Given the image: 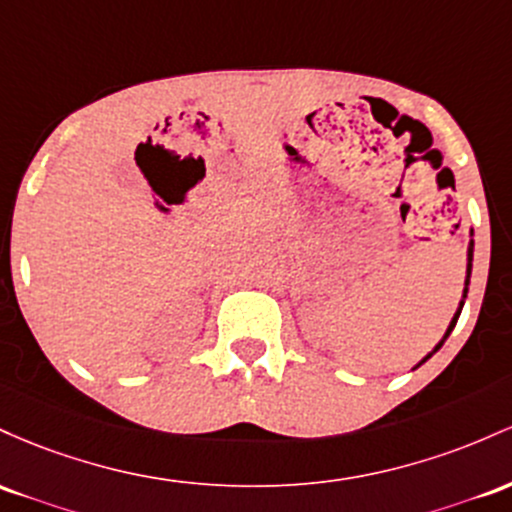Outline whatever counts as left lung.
Wrapping results in <instances>:
<instances>
[{"label":"left lung","mask_w":512,"mask_h":512,"mask_svg":"<svg viewBox=\"0 0 512 512\" xmlns=\"http://www.w3.org/2000/svg\"><path fill=\"white\" fill-rule=\"evenodd\" d=\"M467 256H469V263H467V280H464V285H469V275H472V256H474V241H469V254H467ZM464 297H467V287H464ZM462 304H464V302H459V312H462ZM459 312L455 314V319H452V324H450V329H447V333H445V338H447V336H450V331H452V329H455V324H457V317H459ZM440 346H442V341L438 343V346H435V350H438ZM428 358H430V355H428ZM428 358H426V360H428ZM426 360H423V363H426Z\"/></svg>","instance_id":"8db88e82"}]
</instances>
